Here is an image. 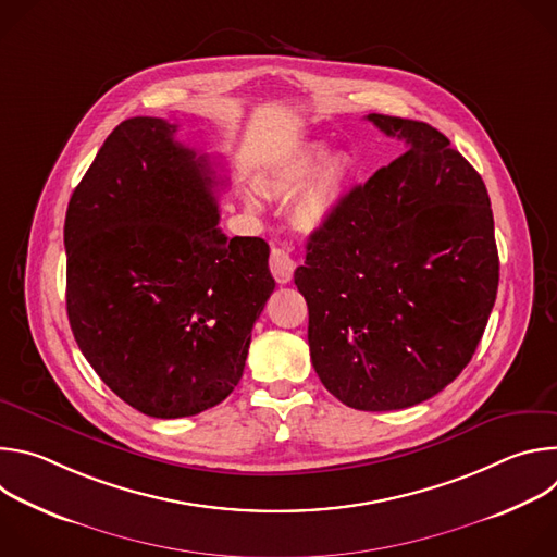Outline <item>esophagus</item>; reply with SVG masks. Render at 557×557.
<instances>
[{
  "mask_svg": "<svg viewBox=\"0 0 557 557\" xmlns=\"http://www.w3.org/2000/svg\"><path fill=\"white\" fill-rule=\"evenodd\" d=\"M269 267H271L273 277H275L280 284H286V282L293 280V271H295L297 262H295V258H293L286 249L273 247L271 258H269Z\"/></svg>",
  "mask_w": 557,
  "mask_h": 557,
  "instance_id": "obj_1",
  "label": "esophagus"
}]
</instances>
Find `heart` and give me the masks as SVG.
Returning a JSON list of instances; mask_svg holds the SVG:
<instances>
[{
    "mask_svg": "<svg viewBox=\"0 0 557 557\" xmlns=\"http://www.w3.org/2000/svg\"><path fill=\"white\" fill-rule=\"evenodd\" d=\"M324 143H306L290 151L264 178V189L277 198H293V222L301 231H317L326 226L344 205L352 178L355 161L348 153L333 158ZM249 202L256 205L253 194Z\"/></svg>",
    "mask_w": 557,
    "mask_h": 557,
    "instance_id": "1",
    "label": "heart"
}]
</instances>
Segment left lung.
I'll use <instances>...</instances> for the list:
<instances>
[{"instance_id":"1","label":"left lung","mask_w":557,"mask_h":557,"mask_svg":"<svg viewBox=\"0 0 557 557\" xmlns=\"http://www.w3.org/2000/svg\"><path fill=\"white\" fill-rule=\"evenodd\" d=\"M406 151L348 191L295 271L317 376L363 412L428 401L471 361L498 290L490 194L428 123L368 114Z\"/></svg>"}]
</instances>
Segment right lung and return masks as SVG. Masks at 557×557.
I'll list each match as a JSON object with an SVG mask.
<instances>
[{
	"label": "right lung",
	"mask_w": 557,
	"mask_h": 557,
	"mask_svg": "<svg viewBox=\"0 0 557 557\" xmlns=\"http://www.w3.org/2000/svg\"><path fill=\"white\" fill-rule=\"evenodd\" d=\"M176 129L123 121L76 185L63 226L74 339L103 383L153 419L226 399L275 288L269 245L218 228L215 170Z\"/></svg>",
	"instance_id": "add662e5"
}]
</instances>
